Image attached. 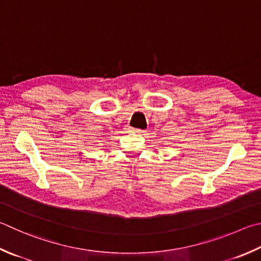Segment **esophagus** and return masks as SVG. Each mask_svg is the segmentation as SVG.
Segmentation results:
<instances>
[{"label":"esophagus","mask_w":261,"mask_h":261,"mask_svg":"<svg viewBox=\"0 0 261 261\" xmlns=\"http://www.w3.org/2000/svg\"><path fill=\"white\" fill-rule=\"evenodd\" d=\"M130 131H131V132H134V134H139V135L144 134V130H141V129H137V127H131Z\"/></svg>","instance_id":"34e87169"}]
</instances>
